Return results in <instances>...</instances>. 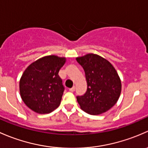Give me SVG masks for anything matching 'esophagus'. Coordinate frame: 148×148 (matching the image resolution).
Segmentation results:
<instances>
[{
    "mask_svg": "<svg viewBox=\"0 0 148 148\" xmlns=\"http://www.w3.org/2000/svg\"><path fill=\"white\" fill-rule=\"evenodd\" d=\"M75 87L73 86V87H72L71 88H70L69 90L71 91V92H73V91H75Z\"/></svg>",
    "mask_w": 148,
    "mask_h": 148,
    "instance_id": "obj_1",
    "label": "esophagus"
}]
</instances>
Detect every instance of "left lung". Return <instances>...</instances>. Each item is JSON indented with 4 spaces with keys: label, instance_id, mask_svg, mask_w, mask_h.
<instances>
[{
    "label": "left lung",
    "instance_id": "1",
    "mask_svg": "<svg viewBox=\"0 0 148 148\" xmlns=\"http://www.w3.org/2000/svg\"><path fill=\"white\" fill-rule=\"evenodd\" d=\"M83 68L88 88L77 96L80 108L87 113L97 115L113 107L121 93V80L115 68L108 60L94 53L76 58Z\"/></svg>",
    "mask_w": 148,
    "mask_h": 148
}]
</instances>
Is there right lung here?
<instances>
[{
    "label": "right lung",
    "mask_w": 148,
    "mask_h": 148,
    "mask_svg": "<svg viewBox=\"0 0 148 148\" xmlns=\"http://www.w3.org/2000/svg\"><path fill=\"white\" fill-rule=\"evenodd\" d=\"M66 58L44 56L27 67L20 79V95L33 112L50 113L60 104L64 87L58 72Z\"/></svg>",
    "instance_id": "obj_1"
}]
</instances>
